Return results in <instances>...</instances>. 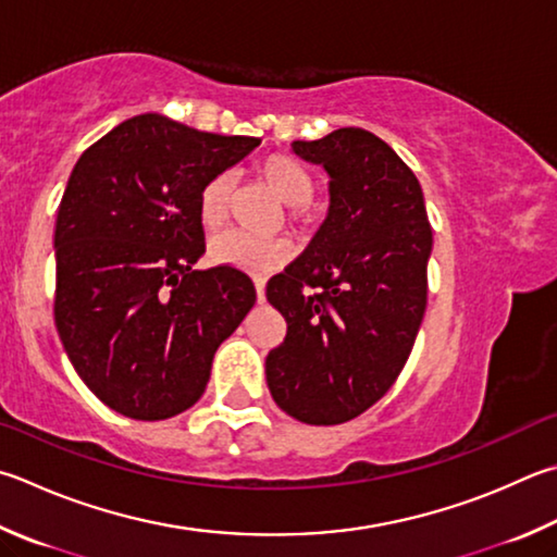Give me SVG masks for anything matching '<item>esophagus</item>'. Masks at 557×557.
Listing matches in <instances>:
<instances>
[{"mask_svg":"<svg viewBox=\"0 0 557 557\" xmlns=\"http://www.w3.org/2000/svg\"><path fill=\"white\" fill-rule=\"evenodd\" d=\"M256 295H258V301L265 299V280L262 277H256Z\"/></svg>","mask_w":557,"mask_h":557,"instance_id":"obj_1","label":"esophagus"}]
</instances>
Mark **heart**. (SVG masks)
I'll list each match as a JSON object with an SVG mask.
<instances>
[{"label":"heart","mask_w":557,"mask_h":557,"mask_svg":"<svg viewBox=\"0 0 557 557\" xmlns=\"http://www.w3.org/2000/svg\"><path fill=\"white\" fill-rule=\"evenodd\" d=\"M258 175L265 185L275 191V197L287 207H305L313 195V180L307 168L289 156H270L258 165ZM231 205V177L216 175L199 191L197 211L201 224L207 228H219L228 219ZM289 244L282 238H258L240 234V231H226L219 234L209 246V256L216 265L231 270L265 275L277 270L289 258Z\"/></svg>","instance_id":"1"}]
</instances>
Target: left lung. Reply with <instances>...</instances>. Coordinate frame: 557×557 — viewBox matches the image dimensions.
<instances>
[{
  "label": "left lung",
  "mask_w": 557,
  "mask_h": 557,
  "mask_svg": "<svg viewBox=\"0 0 557 557\" xmlns=\"http://www.w3.org/2000/svg\"><path fill=\"white\" fill-rule=\"evenodd\" d=\"M292 150L326 170L329 214L268 282L287 336L268 352L265 377L282 411L333 426L399 377L426 311L433 236L417 175L375 134L338 128Z\"/></svg>",
  "instance_id": "left-lung-1"
}]
</instances>
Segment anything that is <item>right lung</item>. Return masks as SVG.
<instances>
[{
  "label": "right lung",
  "instance_id": "obj_1",
  "mask_svg": "<svg viewBox=\"0 0 557 557\" xmlns=\"http://www.w3.org/2000/svg\"><path fill=\"white\" fill-rule=\"evenodd\" d=\"M258 144L140 114L75 163L55 219V326L109 409L138 421L189 409L216 348L256 305L246 272L195 262L201 187Z\"/></svg>",
  "mask_w": 557,
  "mask_h": 557
}]
</instances>
